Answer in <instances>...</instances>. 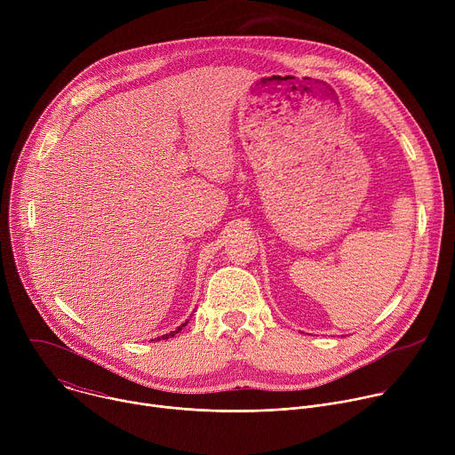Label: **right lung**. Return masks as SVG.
<instances>
[{
  "label": "right lung",
  "mask_w": 455,
  "mask_h": 455,
  "mask_svg": "<svg viewBox=\"0 0 455 455\" xmlns=\"http://www.w3.org/2000/svg\"><path fill=\"white\" fill-rule=\"evenodd\" d=\"M187 323H188V320H185V322H183V323H181V326H180V328H176V330H174V331H171V333H167V335H162V337H160V339H158V340H162V339H164V340H167V339H171V337H174V335H176V333H180V331H181V328H185V326H187ZM155 340H156V339H155Z\"/></svg>",
  "instance_id": "obj_1"
}]
</instances>
